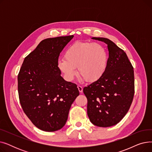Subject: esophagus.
Segmentation results:
<instances>
[{
	"instance_id": "esophagus-1",
	"label": "esophagus",
	"mask_w": 152,
	"mask_h": 152,
	"mask_svg": "<svg viewBox=\"0 0 152 152\" xmlns=\"http://www.w3.org/2000/svg\"><path fill=\"white\" fill-rule=\"evenodd\" d=\"M77 89H78L79 92H80V93H82V92H83V87H82L81 86H77Z\"/></svg>"
}]
</instances>
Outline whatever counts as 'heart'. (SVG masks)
Here are the masks:
<instances>
[{
  "label": "heart",
  "mask_w": 152,
  "mask_h": 152,
  "mask_svg": "<svg viewBox=\"0 0 152 152\" xmlns=\"http://www.w3.org/2000/svg\"><path fill=\"white\" fill-rule=\"evenodd\" d=\"M108 53L105 47L97 43L76 42L65 52V57H60L58 69L67 80L72 81L78 75L87 82H93L100 77L106 70Z\"/></svg>",
  "instance_id": "heart-1"
}]
</instances>
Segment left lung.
Listing matches in <instances>:
<instances>
[{"label":"left lung","instance_id":"1","mask_svg":"<svg viewBox=\"0 0 152 152\" xmlns=\"http://www.w3.org/2000/svg\"><path fill=\"white\" fill-rule=\"evenodd\" d=\"M92 39L107 45L109 58L104 73L83 89L87 99V115L95 126L110 127L120 121L131 107L134 69L126 52L113 42L105 37Z\"/></svg>","mask_w":152,"mask_h":152}]
</instances>
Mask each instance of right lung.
Masks as SVG:
<instances>
[{"mask_svg": "<svg viewBox=\"0 0 152 152\" xmlns=\"http://www.w3.org/2000/svg\"><path fill=\"white\" fill-rule=\"evenodd\" d=\"M74 36L45 39L31 52L18 76L21 107L37 127L47 132L65 125L72 103L79 95L77 86L61 76L60 53Z\"/></svg>", "mask_w": 152, "mask_h": 152, "instance_id": "1", "label": "right lung"}]
</instances>
